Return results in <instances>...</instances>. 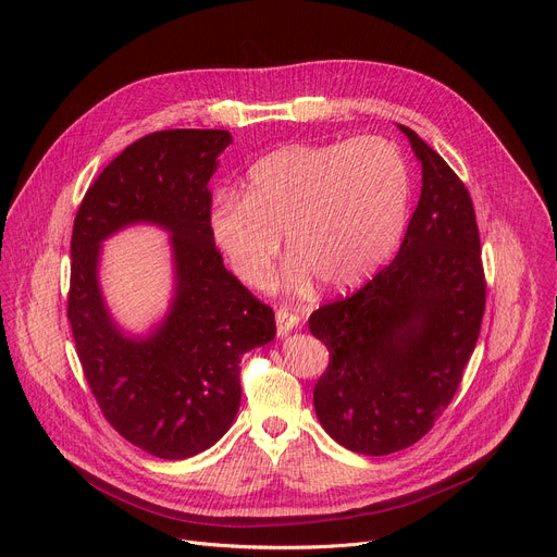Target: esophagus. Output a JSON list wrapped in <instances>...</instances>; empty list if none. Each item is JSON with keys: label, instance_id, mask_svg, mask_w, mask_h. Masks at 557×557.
<instances>
[{"label": "esophagus", "instance_id": "esophagus-1", "mask_svg": "<svg viewBox=\"0 0 557 557\" xmlns=\"http://www.w3.org/2000/svg\"><path fill=\"white\" fill-rule=\"evenodd\" d=\"M275 320H277V336H286L288 332H294L298 327L300 315L294 313V311H288V309H280Z\"/></svg>", "mask_w": 557, "mask_h": 557}]
</instances>
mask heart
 Returning <instances> with one entry per match:
<instances>
[{
    "instance_id": "obj_1",
    "label": "heart",
    "mask_w": 557,
    "mask_h": 557,
    "mask_svg": "<svg viewBox=\"0 0 557 557\" xmlns=\"http://www.w3.org/2000/svg\"><path fill=\"white\" fill-rule=\"evenodd\" d=\"M411 202V171L384 137L294 144L261 158L246 194L221 189L210 232L234 275L263 286L286 237L288 282L330 288L370 277L395 250Z\"/></svg>"
}]
</instances>
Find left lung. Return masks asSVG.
Returning <instances> with one entry per match:
<instances>
[{
  "mask_svg": "<svg viewBox=\"0 0 557 557\" xmlns=\"http://www.w3.org/2000/svg\"><path fill=\"white\" fill-rule=\"evenodd\" d=\"M422 191L397 257L355 296L309 315L330 349L313 408L338 445L386 456L416 445L454 399L485 311L470 191L416 131Z\"/></svg>",
  "mask_w": 557,
  "mask_h": 557,
  "instance_id": "8db88e82",
  "label": "left lung"
}]
</instances>
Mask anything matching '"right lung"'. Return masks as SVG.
<instances>
[{"instance_id":"right-lung-1","label":"right lung","mask_w":557,"mask_h":557,"mask_svg":"<svg viewBox=\"0 0 557 557\" xmlns=\"http://www.w3.org/2000/svg\"><path fill=\"white\" fill-rule=\"evenodd\" d=\"M230 144L227 131L146 135L99 173L74 221L67 318L85 379L116 433L164 460L221 441L242 404V357L275 338L273 309L223 267L210 232L208 183ZM133 224L172 234V302L144 335L115 323L98 282L102 242Z\"/></svg>"}]
</instances>
